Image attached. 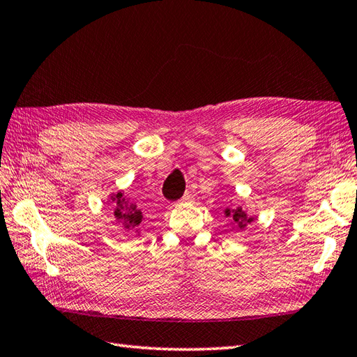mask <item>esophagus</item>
Returning a JSON list of instances; mask_svg holds the SVG:
<instances>
[{
  "instance_id": "obj_1",
  "label": "esophagus",
  "mask_w": 357,
  "mask_h": 357,
  "mask_svg": "<svg viewBox=\"0 0 357 357\" xmlns=\"http://www.w3.org/2000/svg\"><path fill=\"white\" fill-rule=\"evenodd\" d=\"M192 199H194V195H192V192L191 191H186L185 192V195L181 197V203H189V202H192Z\"/></svg>"
}]
</instances>
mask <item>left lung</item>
<instances>
[{
  "mask_svg": "<svg viewBox=\"0 0 357 357\" xmlns=\"http://www.w3.org/2000/svg\"><path fill=\"white\" fill-rule=\"evenodd\" d=\"M226 213H227V215H231V212H229V209L226 211ZM232 220H234V223L238 226V227H243L244 225H248V223H250V221H252V218L245 217V213L241 209L232 212Z\"/></svg>",
  "mask_w": 357,
  "mask_h": 357,
  "instance_id": "8db88e82",
  "label": "left lung"
}]
</instances>
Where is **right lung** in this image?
Masks as SVG:
<instances>
[{"label":"right lung","mask_w":357,"mask_h":357,"mask_svg":"<svg viewBox=\"0 0 357 357\" xmlns=\"http://www.w3.org/2000/svg\"><path fill=\"white\" fill-rule=\"evenodd\" d=\"M113 200H116L117 208L114 215L117 217V220L123 221V225H126V227H136L142 223V212L139 209H136V206H130V208H122L125 199H122V194L119 192Z\"/></svg>","instance_id":"right-lung-1"}]
</instances>
